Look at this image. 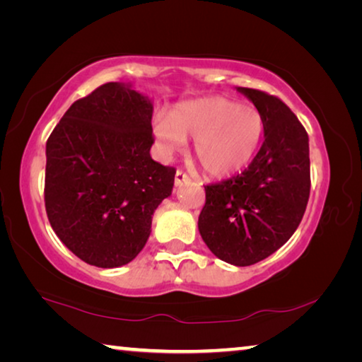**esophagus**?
Masks as SVG:
<instances>
[{"mask_svg":"<svg viewBox=\"0 0 362 362\" xmlns=\"http://www.w3.org/2000/svg\"><path fill=\"white\" fill-rule=\"evenodd\" d=\"M189 182H192V177H189L185 173V170L177 169V173H175V185L180 187V185H183V183H189Z\"/></svg>","mask_w":362,"mask_h":362,"instance_id":"1","label":"esophagus"}]
</instances>
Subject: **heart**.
Returning <instances> with one entry per match:
<instances>
[{
    "label": "heart",
    "instance_id": "1",
    "mask_svg": "<svg viewBox=\"0 0 362 362\" xmlns=\"http://www.w3.org/2000/svg\"><path fill=\"white\" fill-rule=\"evenodd\" d=\"M262 113L225 97H206L177 105L153 119V136L163 155H174L193 139V155L207 174L222 177L243 169L262 142Z\"/></svg>",
    "mask_w": 362,
    "mask_h": 362
}]
</instances>
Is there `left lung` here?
<instances>
[{
	"instance_id": "left-lung-1",
	"label": "left lung",
	"mask_w": 362,
	"mask_h": 362,
	"mask_svg": "<svg viewBox=\"0 0 362 362\" xmlns=\"http://www.w3.org/2000/svg\"><path fill=\"white\" fill-rule=\"evenodd\" d=\"M265 122V140L243 173L206 185L198 228L220 260L249 267L297 230L310 198L308 134L286 103L265 90L238 88Z\"/></svg>"
}]
</instances>
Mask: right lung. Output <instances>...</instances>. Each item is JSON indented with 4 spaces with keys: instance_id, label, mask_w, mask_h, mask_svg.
Returning <instances> with one entry per match:
<instances>
[{
    "instance_id": "right-lung-1",
    "label": "right lung",
    "mask_w": 362,
    "mask_h": 362,
    "mask_svg": "<svg viewBox=\"0 0 362 362\" xmlns=\"http://www.w3.org/2000/svg\"><path fill=\"white\" fill-rule=\"evenodd\" d=\"M151 102L107 83L66 110L46 142L45 206L59 240L99 268L144 249L175 169L153 161Z\"/></svg>"
}]
</instances>
